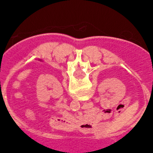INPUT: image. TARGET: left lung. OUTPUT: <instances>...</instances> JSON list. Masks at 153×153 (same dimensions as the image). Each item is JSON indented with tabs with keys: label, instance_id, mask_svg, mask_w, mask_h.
Segmentation results:
<instances>
[{
	"label": "left lung",
	"instance_id": "left-lung-1",
	"mask_svg": "<svg viewBox=\"0 0 153 153\" xmlns=\"http://www.w3.org/2000/svg\"><path fill=\"white\" fill-rule=\"evenodd\" d=\"M40 61H41V60H40Z\"/></svg>",
	"mask_w": 153,
	"mask_h": 153
}]
</instances>
